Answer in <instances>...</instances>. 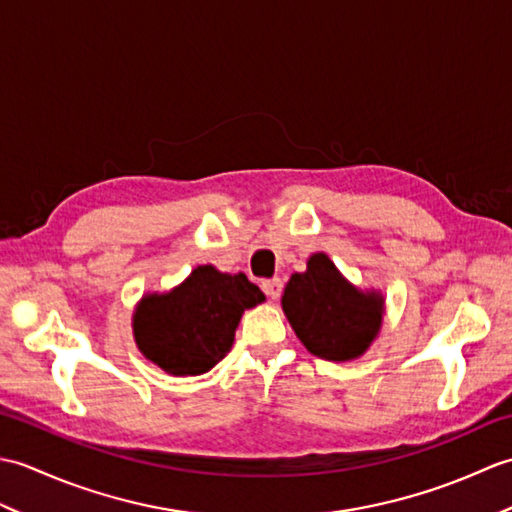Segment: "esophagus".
<instances>
[{
    "mask_svg": "<svg viewBox=\"0 0 512 512\" xmlns=\"http://www.w3.org/2000/svg\"><path fill=\"white\" fill-rule=\"evenodd\" d=\"M262 290L270 299H279L281 290H284V284H281V279H266L262 281Z\"/></svg>",
    "mask_w": 512,
    "mask_h": 512,
    "instance_id": "esophagus-1",
    "label": "esophagus"
}]
</instances>
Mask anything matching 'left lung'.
Listing matches in <instances>:
<instances>
[{
	"instance_id": "left-lung-1",
	"label": "left lung",
	"mask_w": 512,
	"mask_h": 512,
	"mask_svg": "<svg viewBox=\"0 0 512 512\" xmlns=\"http://www.w3.org/2000/svg\"><path fill=\"white\" fill-rule=\"evenodd\" d=\"M383 297L347 284L330 262L317 253L306 273H295L286 284L281 306L301 343L314 356L350 361L361 356L380 330Z\"/></svg>"
}]
</instances>
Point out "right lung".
<instances>
[{
  "instance_id": "obj_1",
  "label": "right lung",
  "mask_w": 512,
  "mask_h": 512,
  "mask_svg": "<svg viewBox=\"0 0 512 512\" xmlns=\"http://www.w3.org/2000/svg\"><path fill=\"white\" fill-rule=\"evenodd\" d=\"M262 301L264 292L244 273L226 275L198 266L167 295H149L138 303V350L167 374H204L231 350L244 310Z\"/></svg>"
}]
</instances>
